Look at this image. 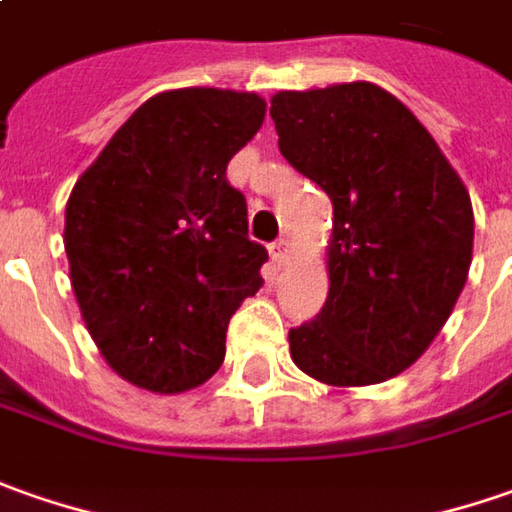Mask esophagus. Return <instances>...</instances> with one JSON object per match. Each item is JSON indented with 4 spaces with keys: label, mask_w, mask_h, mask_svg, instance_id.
I'll list each match as a JSON object with an SVG mask.
<instances>
[{
    "label": "esophagus",
    "mask_w": 512,
    "mask_h": 512,
    "mask_svg": "<svg viewBox=\"0 0 512 512\" xmlns=\"http://www.w3.org/2000/svg\"><path fill=\"white\" fill-rule=\"evenodd\" d=\"M269 255H272L274 266H286L291 260V243L289 240H277L269 246Z\"/></svg>",
    "instance_id": "34e87169"
}]
</instances>
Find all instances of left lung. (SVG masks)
<instances>
[{
    "instance_id": "obj_1",
    "label": "left lung",
    "mask_w": 512,
    "mask_h": 512,
    "mask_svg": "<svg viewBox=\"0 0 512 512\" xmlns=\"http://www.w3.org/2000/svg\"><path fill=\"white\" fill-rule=\"evenodd\" d=\"M280 152L331 198L328 297L291 360L337 388L411 368L448 323L473 257L462 178L416 115L371 81L272 98Z\"/></svg>"
}]
</instances>
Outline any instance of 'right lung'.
<instances>
[{
	"instance_id": "right-lung-1",
	"label": "right lung",
	"mask_w": 512,
	"mask_h": 512,
	"mask_svg": "<svg viewBox=\"0 0 512 512\" xmlns=\"http://www.w3.org/2000/svg\"><path fill=\"white\" fill-rule=\"evenodd\" d=\"M255 93L184 87L144 101L81 175L64 252L84 326L118 377L155 394L221 368L226 328L269 252L249 240L226 164L263 124Z\"/></svg>"
}]
</instances>
